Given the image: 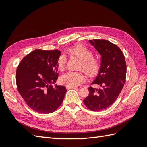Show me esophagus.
<instances>
[{
    "label": "esophagus",
    "mask_w": 147,
    "mask_h": 147,
    "mask_svg": "<svg viewBox=\"0 0 147 147\" xmlns=\"http://www.w3.org/2000/svg\"><path fill=\"white\" fill-rule=\"evenodd\" d=\"M66 89L67 90H70V89H74V90H76V89H77V88L76 87H71V86H66Z\"/></svg>",
    "instance_id": "esophagus-1"
}]
</instances>
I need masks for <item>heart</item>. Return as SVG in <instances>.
Wrapping results in <instances>:
<instances>
[{"instance_id": "obj_1", "label": "heart", "mask_w": 147, "mask_h": 147, "mask_svg": "<svg viewBox=\"0 0 147 147\" xmlns=\"http://www.w3.org/2000/svg\"><path fill=\"white\" fill-rule=\"evenodd\" d=\"M67 52L80 60L78 69L83 70L88 77L94 76L99 72L100 66V61L97 57L92 56L93 52L90 48L82 44H77L68 48ZM65 57L64 55L60 56L57 61V67L61 72L65 70ZM84 80L85 77L82 72H68L60 78L62 84L71 87L78 86Z\"/></svg>"}]
</instances>
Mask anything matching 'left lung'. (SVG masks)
Masks as SVG:
<instances>
[{
    "mask_svg": "<svg viewBox=\"0 0 147 147\" xmlns=\"http://www.w3.org/2000/svg\"><path fill=\"white\" fill-rule=\"evenodd\" d=\"M102 56L101 66L92 84L99 88L89 87V95L83 100L88 109L104 110L113 104L126 82V64L122 51L117 45L104 39L89 41Z\"/></svg>",
    "mask_w": 147,
    "mask_h": 147,
    "instance_id": "1",
    "label": "left lung"
}]
</instances>
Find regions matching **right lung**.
I'll list each match as a JSON object with an SVG mask.
<instances>
[{
  "mask_svg": "<svg viewBox=\"0 0 147 147\" xmlns=\"http://www.w3.org/2000/svg\"><path fill=\"white\" fill-rule=\"evenodd\" d=\"M59 50H35L24 57L18 66V91L30 109L40 113H50L59 107L67 90L64 86H53L58 74Z\"/></svg>",
  "mask_w": 147,
  "mask_h": 147,
  "instance_id": "right-lung-1",
  "label": "right lung"
}]
</instances>
